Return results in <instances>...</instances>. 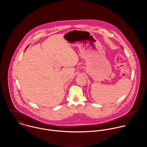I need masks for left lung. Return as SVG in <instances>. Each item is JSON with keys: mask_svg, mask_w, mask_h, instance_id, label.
I'll use <instances>...</instances> for the list:
<instances>
[{"mask_svg": "<svg viewBox=\"0 0 147 147\" xmlns=\"http://www.w3.org/2000/svg\"><path fill=\"white\" fill-rule=\"evenodd\" d=\"M122 49H123V47H122Z\"/></svg>", "mask_w": 147, "mask_h": 147, "instance_id": "8db88e82", "label": "left lung"}]
</instances>
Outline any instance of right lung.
Instances as JSON below:
<instances>
[{"label": "right lung", "instance_id": "obj_1", "mask_svg": "<svg viewBox=\"0 0 147 147\" xmlns=\"http://www.w3.org/2000/svg\"><path fill=\"white\" fill-rule=\"evenodd\" d=\"M27 47H28V46H27ZM27 47H26V48H27Z\"/></svg>", "mask_w": 147, "mask_h": 147}]
</instances>
